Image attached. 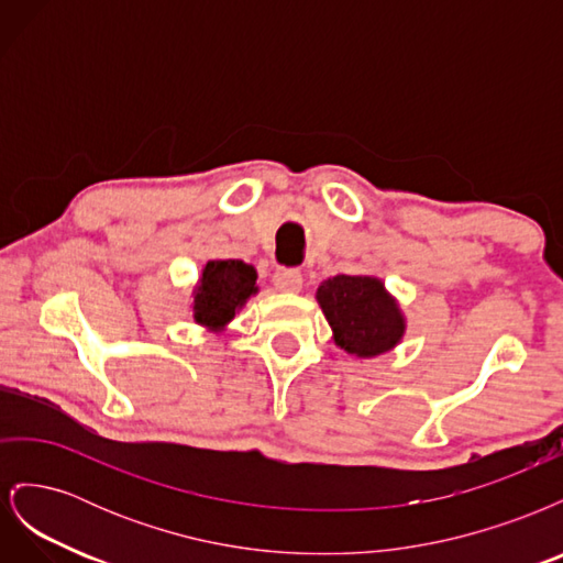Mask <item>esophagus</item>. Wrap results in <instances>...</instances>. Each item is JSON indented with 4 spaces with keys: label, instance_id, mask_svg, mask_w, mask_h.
Masks as SVG:
<instances>
[{
    "label": "esophagus",
    "instance_id": "34e87169",
    "mask_svg": "<svg viewBox=\"0 0 563 563\" xmlns=\"http://www.w3.org/2000/svg\"><path fill=\"white\" fill-rule=\"evenodd\" d=\"M272 284H275V288L282 294H298L302 288V275H300V269L279 267L275 272V277H272Z\"/></svg>",
    "mask_w": 563,
    "mask_h": 563
}]
</instances>
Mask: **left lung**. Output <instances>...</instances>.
<instances>
[{"label":"left lung","instance_id":"obj_1","mask_svg":"<svg viewBox=\"0 0 563 563\" xmlns=\"http://www.w3.org/2000/svg\"><path fill=\"white\" fill-rule=\"evenodd\" d=\"M317 302L340 350L371 360L399 345L406 319L378 277L338 275L321 282Z\"/></svg>","mask_w":563,"mask_h":563}]
</instances>
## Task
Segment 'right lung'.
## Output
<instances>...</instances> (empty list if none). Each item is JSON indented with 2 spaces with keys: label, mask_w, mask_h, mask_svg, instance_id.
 Instances as JSON below:
<instances>
[{
  "label": "right lung",
  "mask_w": 563,
  "mask_h": 563,
  "mask_svg": "<svg viewBox=\"0 0 563 563\" xmlns=\"http://www.w3.org/2000/svg\"><path fill=\"white\" fill-rule=\"evenodd\" d=\"M255 269L242 261H209L195 286V321L211 331H223L251 296L258 294Z\"/></svg>",
  "instance_id": "add662e5"
}]
</instances>
